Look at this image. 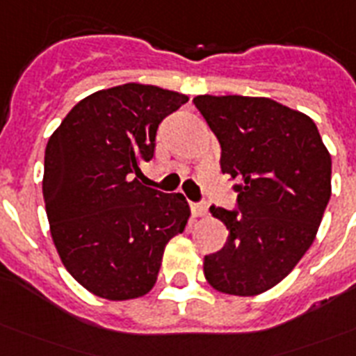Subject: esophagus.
<instances>
[{"label":"esophagus","mask_w":356,"mask_h":356,"mask_svg":"<svg viewBox=\"0 0 356 356\" xmlns=\"http://www.w3.org/2000/svg\"><path fill=\"white\" fill-rule=\"evenodd\" d=\"M190 209H192V214H194V216H205L207 211H209V205H207L205 201H201V203H192Z\"/></svg>","instance_id":"obj_1"}]
</instances>
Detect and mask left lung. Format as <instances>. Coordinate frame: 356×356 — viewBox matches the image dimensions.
Masks as SVG:
<instances>
[{
	"label": "left lung",
	"mask_w": 356,
	"mask_h": 356,
	"mask_svg": "<svg viewBox=\"0 0 356 356\" xmlns=\"http://www.w3.org/2000/svg\"><path fill=\"white\" fill-rule=\"evenodd\" d=\"M216 134L220 168L231 175L236 209L211 207L229 231L205 257L209 284L257 296L281 282L312 245L331 200V155L316 123L268 97L197 96Z\"/></svg>",
	"instance_id": "8db88e82"
}]
</instances>
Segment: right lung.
Wrapping results in <instances>:
<instances>
[{"label": "right lung", "instance_id": "obj_1", "mask_svg": "<svg viewBox=\"0 0 356 356\" xmlns=\"http://www.w3.org/2000/svg\"><path fill=\"white\" fill-rule=\"evenodd\" d=\"M186 102L138 83L99 90L77 103L47 142L42 190L53 242L70 275L99 298L149 292L164 245L186 227L183 194L140 183L156 129Z\"/></svg>", "mask_w": 356, "mask_h": 356}]
</instances>
